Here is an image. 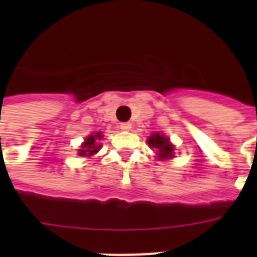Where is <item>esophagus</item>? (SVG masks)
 <instances>
[{
  "mask_svg": "<svg viewBox=\"0 0 257 257\" xmlns=\"http://www.w3.org/2000/svg\"><path fill=\"white\" fill-rule=\"evenodd\" d=\"M120 128L122 129V131H131V128H132V124H131V122H121Z\"/></svg>",
  "mask_w": 257,
  "mask_h": 257,
  "instance_id": "esophagus-1",
  "label": "esophagus"
}]
</instances>
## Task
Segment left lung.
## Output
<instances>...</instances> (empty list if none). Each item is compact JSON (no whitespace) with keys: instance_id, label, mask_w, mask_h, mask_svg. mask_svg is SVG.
<instances>
[{"instance_id":"8db88e82","label":"left lung","mask_w":257,"mask_h":257,"mask_svg":"<svg viewBox=\"0 0 257 257\" xmlns=\"http://www.w3.org/2000/svg\"><path fill=\"white\" fill-rule=\"evenodd\" d=\"M148 144L151 148H155L157 151V159L160 160H167L173 157V151L175 147L171 144V141L167 136L160 135V133H152L148 137Z\"/></svg>"}]
</instances>
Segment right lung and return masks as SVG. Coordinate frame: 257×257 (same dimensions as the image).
Masks as SVG:
<instances>
[{"instance_id": "add662e5", "label": "right lung", "mask_w": 257, "mask_h": 257, "mask_svg": "<svg viewBox=\"0 0 257 257\" xmlns=\"http://www.w3.org/2000/svg\"><path fill=\"white\" fill-rule=\"evenodd\" d=\"M101 139H102V133L101 132L93 133V135L86 137L85 141L82 143L81 149H78V155L85 157H90L93 155H96L101 148V144H98V141Z\"/></svg>"}]
</instances>
